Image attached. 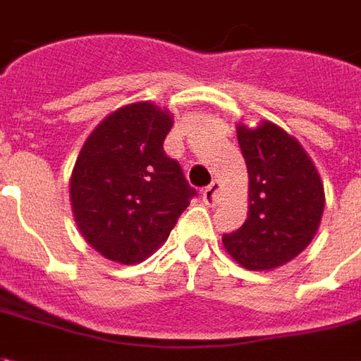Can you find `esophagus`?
Returning <instances> with one entry per match:
<instances>
[{
  "label": "esophagus",
  "instance_id": "1",
  "mask_svg": "<svg viewBox=\"0 0 361 361\" xmlns=\"http://www.w3.org/2000/svg\"><path fill=\"white\" fill-rule=\"evenodd\" d=\"M220 188H219V181H212L209 188H204L203 191V201L207 204H216L220 203Z\"/></svg>",
  "mask_w": 361,
  "mask_h": 361
}]
</instances>
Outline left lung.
<instances>
[{"mask_svg": "<svg viewBox=\"0 0 361 361\" xmlns=\"http://www.w3.org/2000/svg\"><path fill=\"white\" fill-rule=\"evenodd\" d=\"M250 173V212L242 228L222 235L232 257L250 271H271L300 255L317 232L325 193L302 145L271 121L238 126Z\"/></svg>", "mask_w": 361, "mask_h": 361, "instance_id": "left-lung-1", "label": "left lung"}]
</instances>
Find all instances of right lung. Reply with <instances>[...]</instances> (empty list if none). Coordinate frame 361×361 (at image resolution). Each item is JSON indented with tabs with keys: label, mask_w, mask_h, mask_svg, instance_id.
I'll return each instance as SVG.
<instances>
[{
	"label": "right lung",
	"mask_w": 361,
	"mask_h": 361,
	"mask_svg": "<svg viewBox=\"0 0 361 361\" xmlns=\"http://www.w3.org/2000/svg\"><path fill=\"white\" fill-rule=\"evenodd\" d=\"M172 116L154 104L119 108L90 133L71 176L82 238L123 265L147 259L176 226L197 191L164 152Z\"/></svg>",
	"instance_id": "right-lung-1"
}]
</instances>
